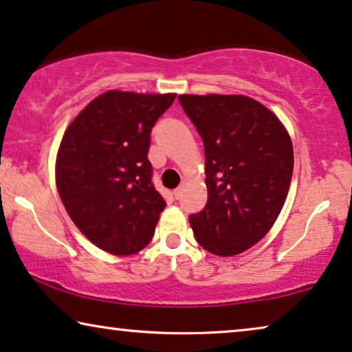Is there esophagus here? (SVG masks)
<instances>
[{
    "label": "esophagus",
    "instance_id": "obj_1",
    "mask_svg": "<svg viewBox=\"0 0 352 352\" xmlns=\"http://www.w3.org/2000/svg\"><path fill=\"white\" fill-rule=\"evenodd\" d=\"M184 189H186V182H181L179 187H176L175 192H173L175 199H181V195H182V192H184Z\"/></svg>",
    "mask_w": 352,
    "mask_h": 352
}]
</instances>
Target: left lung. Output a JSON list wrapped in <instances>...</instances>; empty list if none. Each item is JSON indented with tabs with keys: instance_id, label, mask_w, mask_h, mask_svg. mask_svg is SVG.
Returning <instances> with one entry per match:
<instances>
[{
	"instance_id": "1",
	"label": "left lung",
	"mask_w": 352,
	"mask_h": 352,
	"mask_svg": "<svg viewBox=\"0 0 352 352\" xmlns=\"http://www.w3.org/2000/svg\"><path fill=\"white\" fill-rule=\"evenodd\" d=\"M205 146L208 200L189 223L206 252L234 256L252 248L280 214L293 175L283 123L243 94H181Z\"/></svg>"
}]
</instances>
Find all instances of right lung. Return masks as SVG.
Returning <instances> with one entry per match:
<instances>
[{
  "label": "right lung",
  "mask_w": 352,
  "mask_h": 352,
  "mask_svg": "<svg viewBox=\"0 0 352 352\" xmlns=\"http://www.w3.org/2000/svg\"><path fill=\"white\" fill-rule=\"evenodd\" d=\"M175 98L105 91L62 136L56 158L62 204L81 234L115 256L146 248L165 210L147 151L153 124Z\"/></svg>",
  "instance_id": "1"
}]
</instances>
